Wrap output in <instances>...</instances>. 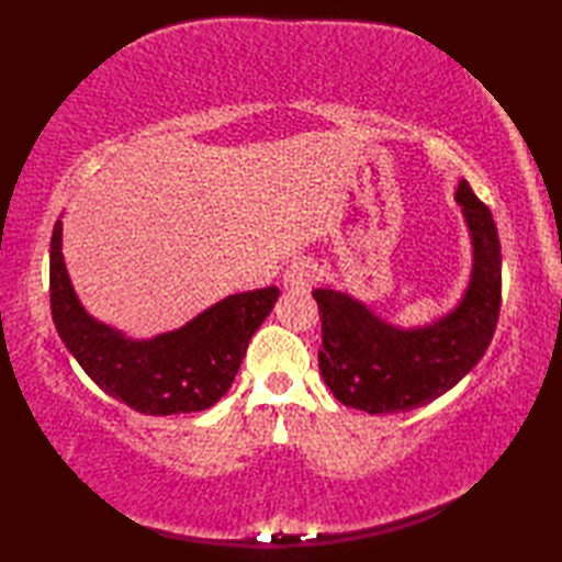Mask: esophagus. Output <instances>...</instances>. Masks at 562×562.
I'll return each instance as SVG.
<instances>
[{"instance_id":"1","label":"esophagus","mask_w":562,"mask_h":562,"mask_svg":"<svg viewBox=\"0 0 562 562\" xmlns=\"http://www.w3.org/2000/svg\"><path fill=\"white\" fill-rule=\"evenodd\" d=\"M314 278H316V266L312 260H294L292 266L284 270L282 284H284V290L304 292V290H308V284L314 282Z\"/></svg>"}]
</instances>
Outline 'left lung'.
Returning a JSON list of instances; mask_svg holds the SVG:
<instances>
[{"label": "left lung", "mask_w": 562, "mask_h": 562, "mask_svg": "<svg viewBox=\"0 0 562 562\" xmlns=\"http://www.w3.org/2000/svg\"><path fill=\"white\" fill-rule=\"evenodd\" d=\"M457 200L473 236V278L461 304L429 328L401 330L333 290H314L321 316L318 369L340 403L401 413L439 398L479 364L503 302V256L493 214L461 181Z\"/></svg>", "instance_id": "left-lung-1"}]
</instances>
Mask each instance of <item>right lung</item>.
Here are the masks:
<instances>
[{"label": "right lung", "instance_id": "1", "mask_svg": "<svg viewBox=\"0 0 562 562\" xmlns=\"http://www.w3.org/2000/svg\"><path fill=\"white\" fill-rule=\"evenodd\" d=\"M278 294V288L232 294L181 330L154 340H127L81 308L63 260V222H55L50 238L55 328L83 372L137 413H195L217 403L232 386L248 340L272 312Z\"/></svg>", "mask_w": 562, "mask_h": 562}]
</instances>
